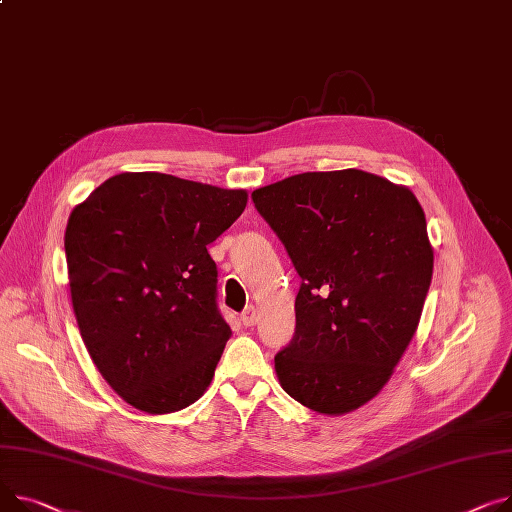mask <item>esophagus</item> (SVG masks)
<instances>
[{
	"label": "esophagus",
	"mask_w": 512,
	"mask_h": 512,
	"mask_svg": "<svg viewBox=\"0 0 512 512\" xmlns=\"http://www.w3.org/2000/svg\"><path fill=\"white\" fill-rule=\"evenodd\" d=\"M241 321H243L245 327H253L257 323V309H255V306H249V309L243 311Z\"/></svg>",
	"instance_id": "esophagus-1"
}]
</instances>
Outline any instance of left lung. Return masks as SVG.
<instances>
[{
  "instance_id": "obj_1",
  "label": "left lung",
  "mask_w": 512,
  "mask_h": 512,
  "mask_svg": "<svg viewBox=\"0 0 512 512\" xmlns=\"http://www.w3.org/2000/svg\"><path fill=\"white\" fill-rule=\"evenodd\" d=\"M251 199L300 276L278 379L319 414L352 412L418 329L434 267L424 210L410 189L356 168L294 175Z\"/></svg>"
}]
</instances>
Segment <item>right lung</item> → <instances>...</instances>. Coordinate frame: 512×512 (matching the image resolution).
I'll return each mask as SVG.
<instances>
[{"label":"right lung","mask_w":512,"mask_h":512,"mask_svg":"<svg viewBox=\"0 0 512 512\" xmlns=\"http://www.w3.org/2000/svg\"><path fill=\"white\" fill-rule=\"evenodd\" d=\"M247 193L162 173H121L65 228L72 304L86 350L135 410L170 414L212 383L230 337L208 245Z\"/></svg>","instance_id":"1"}]
</instances>
